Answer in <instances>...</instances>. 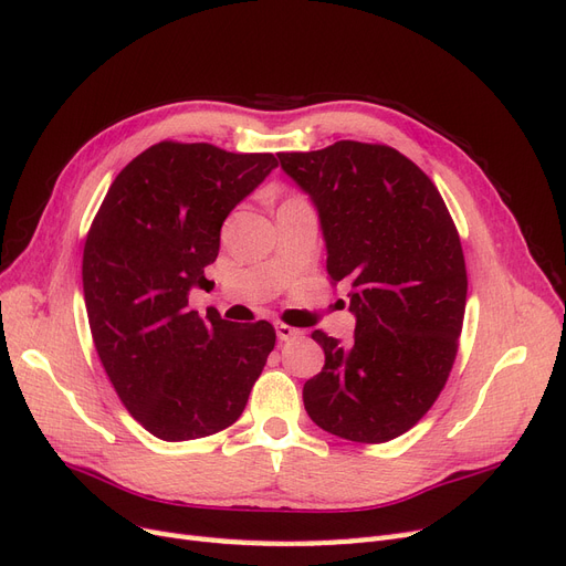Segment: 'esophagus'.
<instances>
[{
	"instance_id": "34e87169",
	"label": "esophagus",
	"mask_w": 566,
	"mask_h": 566,
	"mask_svg": "<svg viewBox=\"0 0 566 566\" xmlns=\"http://www.w3.org/2000/svg\"><path fill=\"white\" fill-rule=\"evenodd\" d=\"M276 335H279V339H295V337H302V331L293 328V325L276 323Z\"/></svg>"
}]
</instances>
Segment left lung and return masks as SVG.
Returning a JSON list of instances; mask_svg holds the SVG:
<instances>
[{
	"instance_id": "left-lung-1",
	"label": "left lung",
	"mask_w": 566,
	"mask_h": 566,
	"mask_svg": "<svg viewBox=\"0 0 566 566\" xmlns=\"http://www.w3.org/2000/svg\"><path fill=\"white\" fill-rule=\"evenodd\" d=\"M279 160L316 205L331 283L349 287L356 316L349 347L312 333L325 366L304 382L306 413L349 441L397 439L432 408L458 354L468 271L451 212L391 146L335 142Z\"/></svg>"
}]
</instances>
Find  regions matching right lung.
Returning a JSON list of instances; mask_svg holds the SVG:
<instances>
[{
  "label": "right lung",
  "instance_id": "add662e5",
  "mask_svg": "<svg viewBox=\"0 0 566 566\" xmlns=\"http://www.w3.org/2000/svg\"><path fill=\"white\" fill-rule=\"evenodd\" d=\"M271 153L160 142L115 177L92 221L82 285L101 364L136 422L163 441L227 430L276 345L266 321L188 306L208 287L229 212L264 181Z\"/></svg>",
  "mask_w": 566,
  "mask_h": 566
}]
</instances>
